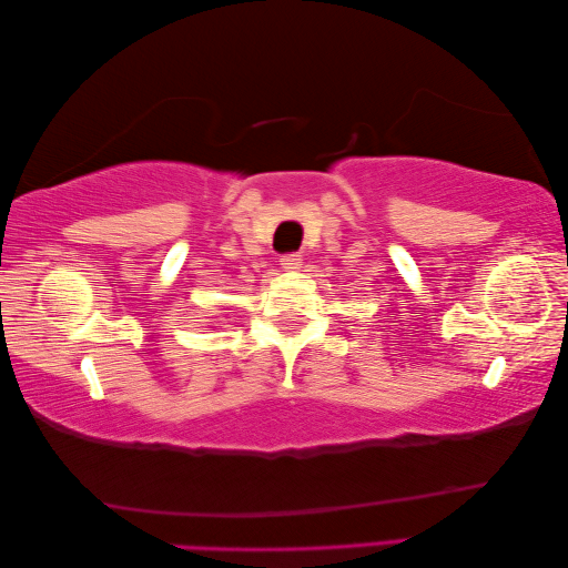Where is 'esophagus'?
<instances>
[{"instance_id":"esophagus-1","label":"esophagus","mask_w":568,"mask_h":568,"mask_svg":"<svg viewBox=\"0 0 568 568\" xmlns=\"http://www.w3.org/2000/svg\"><path fill=\"white\" fill-rule=\"evenodd\" d=\"M281 265L285 271H297L300 265H303V258L297 256V253H283L281 256Z\"/></svg>"}]
</instances>
